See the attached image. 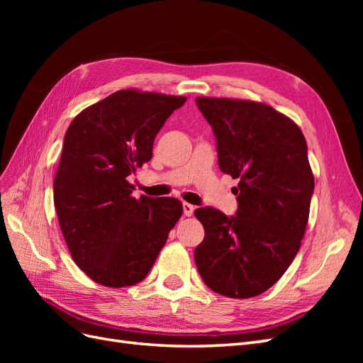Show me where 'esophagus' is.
Instances as JSON below:
<instances>
[{
    "label": "esophagus",
    "instance_id": "34e87169",
    "mask_svg": "<svg viewBox=\"0 0 363 363\" xmlns=\"http://www.w3.org/2000/svg\"><path fill=\"white\" fill-rule=\"evenodd\" d=\"M194 211H195V207H194L192 204H189V203H183V213H184L186 216H192Z\"/></svg>",
    "mask_w": 363,
    "mask_h": 363
}]
</instances>
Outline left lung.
I'll use <instances>...</instances> for the list:
<instances>
[{"label":"left lung","instance_id":"8db88e82","mask_svg":"<svg viewBox=\"0 0 363 363\" xmlns=\"http://www.w3.org/2000/svg\"><path fill=\"white\" fill-rule=\"evenodd\" d=\"M212 125L219 169L239 179L238 211L200 207L204 227L194 257L203 281L230 298L268 291L295 259L315 188L303 131L263 103L199 96Z\"/></svg>","mask_w":363,"mask_h":363}]
</instances>
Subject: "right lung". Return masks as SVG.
Returning <instances> with one entry per match:
<instances>
[{
    "label": "right lung",
    "instance_id": "right-lung-1",
    "mask_svg": "<svg viewBox=\"0 0 363 363\" xmlns=\"http://www.w3.org/2000/svg\"><path fill=\"white\" fill-rule=\"evenodd\" d=\"M186 96L118 91L74 118L54 179V207L74 262L107 288L147 277L183 213L177 199L140 195L127 177Z\"/></svg>",
    "mask_w": 363,
    "mask_h": 363
}]
</instances>
